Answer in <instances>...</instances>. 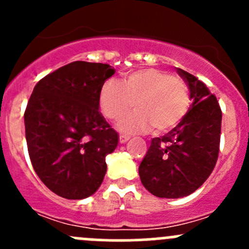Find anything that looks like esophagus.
<instances>
[{
  "mask_svg": "<svg viewBox=\"0 0 249 249\" xmlns=\"http://www.w3.org/2000/svg\"><path fill=\"white\" fill-rule=\"evenodd\" d=\"M129 139H130L129 136H125V135H120V136H119V142L123 144V143L127 142V141H129Z\"/></svg>",
  "mask_w": 249,
  "mask_h": 249,
  "instance_id": "obj_1",
  "label": "esophagus"
}]
</instances>
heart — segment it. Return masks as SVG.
Masks as SVG:
<instances>
[{
    "mask_svg": "<svg viewBox=\"0 0 249 249\" xmlns=\"http://www.w3.org/2000/svg\"><path fill=\"white\" fill-rule=\"evenodd\" d=\"M136 112L120 120V131L157 134L172 130L185 117L190 106L189 89L182 79L166 71L143 69L127 73L122 83L105 80L99 91V106L107 119L117 122L132 108Z\"/></svg>",
    "mask_w": 249,
    "mask_h": 249,
    "instance_id": "obj_1",
    "label": "heart"
}]
</instances>
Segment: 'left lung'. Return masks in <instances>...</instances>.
Wrapping results in <instances>:
<instances>
[{"label":"left lung","mask_w":249,"mask_h":249,"mask_svg":"<svg viewBox=\"0 0 249 249\" xmlns=\"http://www.w3.org/2000/svg\"><path fill=\"white\" fill-rule=\"evenodd\" d=\"M189 89L193 104L162 137L152 140L139 167L143 187L158 197L179 199L194 193L210 177L219 153L222 110L205 83L176 69Z\"/></svg>","instance_id":"left-lung-1"}]
</instances>
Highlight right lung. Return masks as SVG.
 Here are the masks:
<instances>
[{"label":"right lung","instance_id":"right-lung-1","mask_svg":"<svg viewBox=\"0 0 249 249\" xmlns=\"http://www.w3.org/2000/svg\"><path fill=\"white\" fill-rule=\"evenodd\" d=\"M115 73L107 64L74 61L42 78L25 110V136L37 176L53 193L82 200L96 193L117 132L99 108V91Z\"/></svg>","mask_w":249,"mask_h":249}]
</instances>
